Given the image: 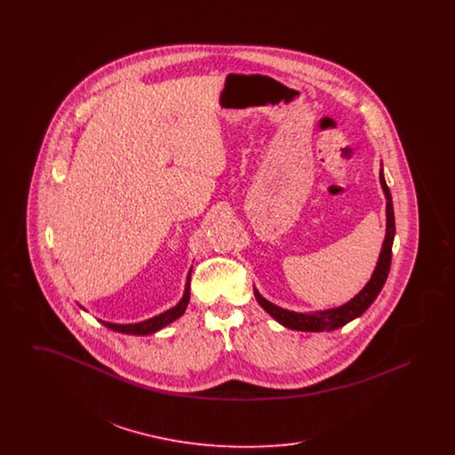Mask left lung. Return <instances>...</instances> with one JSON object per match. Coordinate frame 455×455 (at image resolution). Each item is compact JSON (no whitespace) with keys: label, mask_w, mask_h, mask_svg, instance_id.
Wrapping results in <instances>:
<instances>
[{"label":"left lung","mask_w":455,"mask_h":455,"mask_svg":"<svg viewBox=\"0 0 455 455\" xmlns=\"http://www.w3.org/2000/svg\"><path fill=\"white\" fill-rule=\"evenodd\" d=\"M380 186L386 195V217H387V225H386V238L382 243V251L379 254L377 266L371 273V278L368 280L367 284L360 290L358 295H355L349 302L343 303L336 308H327V310H317V312H293L286 310L275 303L266 300L259 291L254 288L256 300L259 302L260 307L280 324L293 329V331H307V332H321V331H334L338 327L351 323L353 319L360 317L368 307L377 299L380 293L384 283L387 280L389 275L390 259H392V242L395 235V223H394V208H392V196H390L389 188L386 184L384 177V169H380Z\"/></svg>","instance_id":"left-lung-1"}]
</instances>
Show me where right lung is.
Returning <instances> with one entry per match:
<instances>
[{"instance_id":"right-lung-1","label":"right lung","mask_w":455,"mask_h":455,"mask_svg":"<svg viewBox=\"0 0 455 455\" xmlns=\"http://www.w3.org/2000/svg\"><path fill=\"white\" fill-rule=\"evenodd\" d=\"M189 284H191V269L188 273V282H186V288H184V295L180 299V302L177 303L172 308L165 310L164 314L160 315H155L148 321H143V323H136V324H114V323H106V321H100L102 324L112 329V331H117V332H124V334H134V336H148L153 334L160 329H164L165 325L171 324L175 319H179L186 308H188V303L191 299V291H189Z\"/></svg>"}]
</instances>
